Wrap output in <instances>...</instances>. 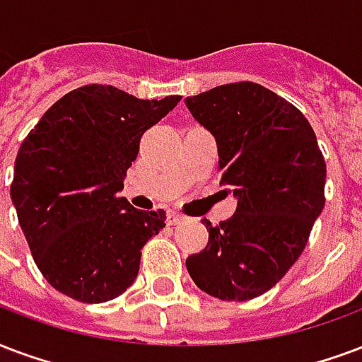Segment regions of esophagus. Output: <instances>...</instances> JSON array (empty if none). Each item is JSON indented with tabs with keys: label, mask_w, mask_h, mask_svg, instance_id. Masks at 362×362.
<instances>
[{
	"label": "esophagus",
	"mask_w": 362,
	"mask_h": 362,
	"mask_svg": "<svg viewBox=\"0 0 362 362\" xmlns=\"http://www.w3.org/2000/svg\"><path fill=\"white\" fill-rule=\"evenodd\" d=\"M183 221H185V217L179 216V214H170V216H168V223L173 225V227H175V225H181Z\"/></svg>",
	"instance_id": "34e87169"
}]
</instances>
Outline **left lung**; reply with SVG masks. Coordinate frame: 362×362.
I'll return each mask as SVG.
<instances>
[{
	"label": "left lung",
	"mask_w": 362,
	"mask_h": 362,
	"mask_svg": "<svg viewBox=\"0 0 362 362\" xmlns=\"http://www.w3.org/2000/svg\"><path fill=\"white\" fill-rule=\"evenodd\" d=\"M185 105L216 137L221 185L236 211L214 227L208 246L189 255L200 290L225 301L265 294L305 248L325 208L326 164L311 124L288 100L254 81L187 97Z\"/></svg>",
	"instance_id": "left-lung-1"
}]
</instances>
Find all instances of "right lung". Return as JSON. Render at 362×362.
<instances>
[{
	"mask_svg": "<svg viewBox=\"0 0 362 362\" xmlns=\"http://www.w3.org/2000/svg\"><path fill=\"white\" fill-rule=\"evenodd\" d=\"M179 100L91 83L57 100L23 141L11 200L37 269L68 298L103 303L137 279L165 211L137 210L118 192L143 133Z\"/></svg>",
	"mask_w": 362,
	"mask_h": 362,
	"instance_id": "right-lung-1",
	"label": "right lung"
}]
</instances>
